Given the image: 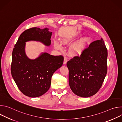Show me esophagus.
<instances>
[{"label":"esophagus","instance_id":"34e87169","mask_svg":"<svg viewBox=\"0 0 122 122\" xmlns=\"http://www.w3.org/2000/svg\"><path fill=\"white\" fill-rule=\"evenodd\" d=\"M67 61V58L66 57H65L64 58V62H63L64 64H66V63Z\"/></svg>","mask_w":122,"mask_h":122}]
</instances>
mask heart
Masks as SVG:
<instances>
[{"mask_svg": "<svg viewBox=\"0 0 122 122\" xmlns=\"http://www.w3.org/2000/svg\"><path fill=\"white\" fill-rule=\"evenodd\" d=\"M88 41H89V40L87 38H85L79 41L74 44L71 48V54L74 56H77L81 54V52L82 51L85 46L87 43ZM61 42L63 44H65L66 43V41L63 40H61ZM54 45L56 49L60 50H62V48L60 45L59 44V43L57 41H54Z\"/></svg>", "mask_w": 122, "mask_h": 122, "instance_id": "1", "label": "heart"}]
</instances>
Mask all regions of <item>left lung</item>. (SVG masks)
Here are the masks:
<instances>
[{"mask_svg": "<svg viewBox=\"0 0 122 122\" xmlns=\"http://www.w3.org/2000/svg\"><path fill=\"white\" fill-rule=\"evenodd\" d=\"M108 51L103 40L92 42L81 52L67 61L69 84L78 96L88 97L99 90L107 72Z\"/></svg>", "mask_w": 122, "mask_h": 122, "instance_id": "left-lung-1", "label": "left lung"}]
</instances>
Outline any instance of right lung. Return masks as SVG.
I'll use <instances>...</instances> for the list:
<instances>
[{"mask_svg":"<svg viewBox=\"0 0 122 122\" xmlns=\"http://www.w3.org/2000/svg\"><path fill=\"white\" fill-rule=\"evenodd\" d=\"M45 28L32 27L24 31L14 46L12 54L11 73L20 91L25 95L36 97L50 88L51 77L63 65L62 56L44 53L35 59H30L25 53V42L39 41L46 46L51 44V32Z\"/></svg>","mask_w":122,"mask_h":122,"instance_id":"right-lung-1","label":"right lung"}]
</instances>
